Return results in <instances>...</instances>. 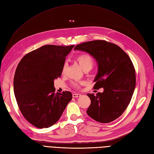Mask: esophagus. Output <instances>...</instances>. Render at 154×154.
Segmentation results:
<instances>
[{
	"label": "esophagus",
	"mask_w": 154,
	"mask_h": 154,
	"mask_svg": "<svg viewBox=\"0 0 154 154\" xmlns=\"http://www.w3.org/2000/svg\"><path fill=\"white\" fill-rule=\"evenodd\" d=\"M82 96V94H79V93H73L72 94V97H79Z\"/></svg>",
	"instance_id": "34e87169"
}]
</instances>
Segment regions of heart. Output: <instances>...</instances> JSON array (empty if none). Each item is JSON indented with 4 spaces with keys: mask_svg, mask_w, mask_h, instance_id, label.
I'll return each mask as SVG.
<instances>
[{
    "mask_svg": "<svg viewBox=\"0 0 154 154\" xmlns=\"http://www.w3.org/2000/svg\"><path fill=\"white\" fill-rule=\"evenodd\" d=\"M76 60L83 71H85V70H91L93 66H94V58H93V57L91 54L88 53H82L78 55L76 58ZM66 68H67V63H65L62 68L63 73L66 72ZM72 85L76 88H78L79 87V86H80L79 83L76 82H73Z\"/></svg>",
    "mask_w": 154,
    "mask_h": 154,
    "instance_id": "1",
    "label": "heart"
}]
</instances>
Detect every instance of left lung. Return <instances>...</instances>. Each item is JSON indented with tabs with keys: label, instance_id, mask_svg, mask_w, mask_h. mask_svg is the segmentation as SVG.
I'll return each mask as SVG.
<instances>
[{
	"label": "left lung",
	"instance_id": "left-lung-1",
	"mask_svg": "<svg viewBox=\"0 0 154 154\" xmlns=\"http://www.w3.org/2000/svg\"><path fill=\"white\" fill-rule=\"evenodd\" d=\"M74 50L89 53L97 61L98 72L94 89L103 92L87 94L91 105L87 114L97 122H113L124 112L136 87V71L128 55L118 45L105 40H93L77 45Z\"/></svg>",
	"mask_w": 154,
	"mask_h": 154
}]
</instances>
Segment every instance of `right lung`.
<instances>
[{
	"mask_svg": "<svg viewBox=\"0 0 154 154\" xmlns=\"http://www.w3.org/2000/svg\"><path fill=\"white\" fill-rule=\"evenodd\" d=\"M70 46L45 45L26 54L16 69L13 89L24 118L36 128H48L59 120L72 98L71 92L55 93Z\"/></svg>",
	"mask_w": 154,
	"mask_h": 154,
	"instance_id": "1",
	"label": "right lung"
}]
</instances>
